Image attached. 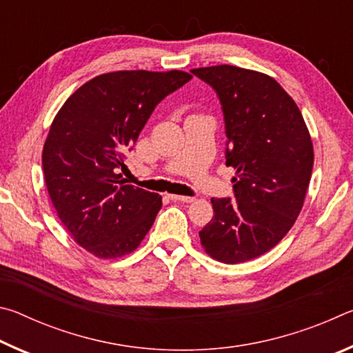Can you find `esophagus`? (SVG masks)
<instances>
[{"label":"esophagus","mask_w":353,"mask_h":353,"mask_svg":"<svg viewBox=\"0 0 353 353\" xmlns=\"http://www.w3.org/2000/svg\"><path fill=\"white\" fill-rule=\"evenodd\" d=\"M168 198H170L171 201L187 202V204H190V202L194 201V198H190V196H179V194H168Z\"/></svg>","instance_id":"obj_1"}]
</instances>
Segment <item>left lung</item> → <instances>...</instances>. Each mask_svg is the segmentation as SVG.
<instances>
[{
	"label": "left lung",
	"mask_w": 353,
	"mask_h": 353,
	"mask_svg": "<svg viewBox=\"0 0 353 353\" xmlns=\"http://www.w3.org/2000/svg\"><path fill=\"white\" fill-rule=\"evenodd\" d=\"M191 73L216 92L225 124V165L234 196L212 198L213 218L199 232L205 252L235 265L271 250L296 223L314 154L303 117L280 83L259 71L216 65Z\"/></svg>",
	"instance_id": "8db88e82"
}]
</instances>
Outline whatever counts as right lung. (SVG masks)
Wrapping results in <instances>:
<instances>
[{
    "label": "right lung",
    "instance_id": "add662e5",
    "mask_svg": "<svg viewBox=\"0 0 353 353\" xmlns=\"http://www.w3.org/2000/svg\"><path fill=\"white\" fill-rule=\"evenodd\" d=\"M191 79L185 71H113L65 101L46 137L41 163L57 216L73 240L98 259L140 246L162 196L118 174L160 101Z\"/></svg>",
    "mask_w": 353,
    "mask_h": 353
}]
</instances>
